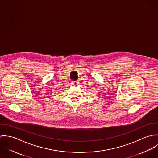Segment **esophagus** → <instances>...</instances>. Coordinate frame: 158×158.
<instances>
[{"label": "esophagus", "instance_id": "34e87169", "mask_svg": "<svg viewBox=\"0 0 158 158\" xmlns=\"http://www.w3.org/2000/svg\"><path fill=\"white\" fill-rule=\"evenodd\" d=\"M72 84L73 85L75 86V85H78V82H77V81H72Z\"/></svg>", "mask_w": 158, "mask_h": 158}]
</instances>
